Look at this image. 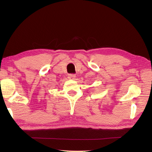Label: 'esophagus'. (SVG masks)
<instances>
[{
	"instance_id": "obj_1",
	"label": "esophagus",
	"mask_w": 152,
	"mask_h": 152,
	"mask_svg": "<svg viewBox=\"0 0 152 152\" xmlns=\"http://www.w3.org/2000/svg\"><path fill=\"white\" fill-rule=\"evenodd\" d=\"M75 77H76V75H75V74H69V75H68V78L69 79H74V78H75Z\"/></svg>"
}]
</instances>
